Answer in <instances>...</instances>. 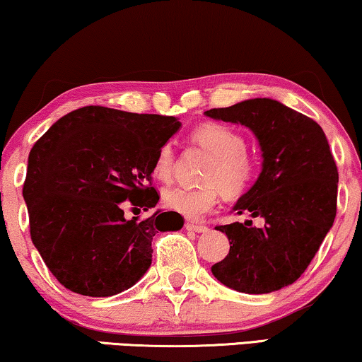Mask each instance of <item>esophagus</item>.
Listing matches in <instances>:
<instances>
[{"instance_id": "obj_1", "label": "esophagus", "mask_w": 362, "mask_h": 362, "mask_svg": "<svg viewBox=\"0 0 362 362\" xmlns=\"http://www.w3.org/2000/svg\"><path fill=\"white\" fill-rule=\"evenodd\" d=\"M186 229L191 230V232H197V234H204L209 229H207L206 226H199V224H192V222H186Z\"/></svg>"}]
</instances>
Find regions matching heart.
<instances>
[{
    "mask_svg": "<svg viewBox=\"0 0 362 362\" xmlns=\"http://www.w3.org/2000/svg\"><path fill=\"white\" fill-rule=\"evenodd\" d=\"M192 141L212 156L202 181L204 186H175L165 191L163 201L168 209L187 217L199 219L216 206L219 192L234 197L249 189L259 171V161L245 148V138L239 130L224 123H204L191 133ZM175 168V148L165 143L156 153L153 175L168 181Z\"/></svg>",
    "mask_w": 362,
    "mask_h": 362,
    "instance_id": "1",
    "label": "heart"
}]
</instances>
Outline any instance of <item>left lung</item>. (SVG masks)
I'll return each mask as SVG.
<instances>
[{
    "label": "left lung",
    "instance_id": "8db88e82",
    "mask_svg": "<svg viewBox=\"0 0 362 362\" xmlns=\"http://www.w3.org/2000/svg\"><path fill=\"white\" fill-rule=\"evenodd\" d=\"M204 115L250 128L264 158L259 177L234 211L262 217L265 224L262 229L252 221L217 226L230 249L211 267L212 275L249 295L291 285L313 260L336 217L338 168L323 128L272 98L211 108Z\"/></svg>",
    "mask_w": 362,
    "mask_h": 362
}]
</instances>
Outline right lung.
I'll return each mask as SVG.
<instances>
[{
  "instance_id": "obj_1",
  "label": "right lung",
  "mask_w": 362,
  "mask_h": 362,
  "mask_svg": "<svg viewBox=\"0 0 362 362\" xmlns=\"http://www.w3.org/2000/svg\"><path fill=\"white\" fill-rule=\"evenodd\" d=\"M175 117L107 107L77 108L34 143L23 196L31 239L51 274L74 293L112 296L151 265L158 230H180L175 211L127 219L123 207L148 211L161 145L180 130Z\"/></svg>"
}]
</instances>
